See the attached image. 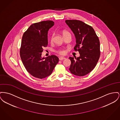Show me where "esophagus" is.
Instances as JSON below:
<instances>
[{"instance_id":"obj_1","label":"esophagus","mask_w":120,"mask_h":120,"mask_svg":"<svg viewBox=\"0 0 120 120\" xmlns=\"http://www.w3.org/2000/svg\"><path fill=\"white\" fill-rule=\"evenodd\" d=\"M65 59H66V58H65V57H60L59 58V59L60 60H63Z\"/></svg>"}]
</instances>
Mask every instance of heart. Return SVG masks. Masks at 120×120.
Instances as JSON below:
<instances>
[{"label": "heart", "mask_w": 120, "mask_h": 120, "mask_svg": "<svg viewBox=\"0 0 120 120\" xmlns=\"http://www.w3.org/2000/svg\"><path fill=\"white\" fill-rule=\"evenodd\" d=\"M70 34V33H69L68 32L66 31H64V32H63V35H65V34ZM53 38V36L52 35V37H51V41H52ZM56 52H57L58 53H59V54H60V55H64V54H65V53H66L65 51L63 49L58 50H57V51H56Z\"/></svg>", "instance_id": "obj_1"}]
</instances>
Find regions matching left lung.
<instances>
[{"mask_svg":"<svg viewBox=\"0 0 120 120\" xmlns=\"http://www.w3.org/2000/svg\"><path fill=\"white\" fill-rule=\"evenodd\" d=\"M76 38L74 48L80 56L69 57L71 61L69 70L78 76H83L90 72L95 67L100 56V41L94 29L84 22L77 20H66Z\"/></svg>","mask_w":120,"mask_h":120,"instance_id":"obj_1","label":"left lung"}]
</instances>
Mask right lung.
I'll return each instance as SVG.
<instances>
[{
  "mask_svg": "<svg viewBox=\"0 0 120 120\" xmlns=\"http://www.w3.org/2000/svg\"><path fill=\"white\" fill-rule=\"evenodd\" d=\"M54 24L51 20L33 23L22 36L20 57L26 69L35 78L49 76L59 61L58 57L54 55L42 57L43 49L48 44V31Z\"/></svg>",
  "mask_w": 120,
  "mask_h": 120,
  "instance_id": "1",
  "label": "right lung"
}]
</instances>
